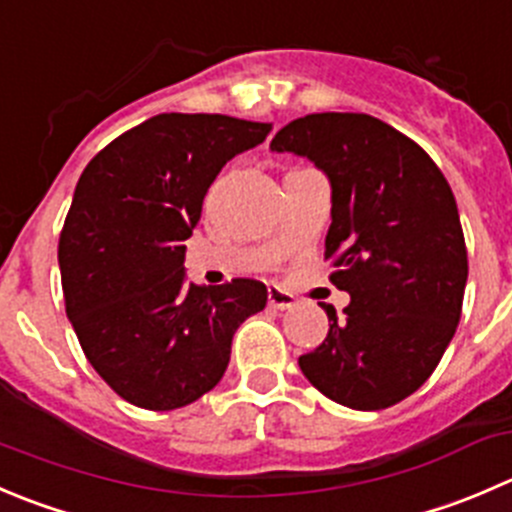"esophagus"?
<instances>
[{
  "instance_id": "obj_1",
  "label": "esophagus",
  "mask_w": 512,
  "mask_h": 512,
  "mask_svg": "<svg viewBox=\"0 0 512 512\" xmlns=\"http://www.w3.org/2000/svg\"><path fill=\"white\" fill-rule=\"evenodd\" d=\"M267 305H270L272 310H290V307L295 305V297H292L290 292L280 290V287H270V290H267Z\"/></svg>"
}]
</instances>
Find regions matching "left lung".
<instances>
[{"label":"left lung","instance_id":"obj_1","mask_svg":"<svg viewBox=\"0 0 512 512\" xmlns=\"http://www.w3.org/2000/svg\"><path fill=\"white\" fill-rule=\"evenodd\" d=\"M315 162L332 187L325 237L330 282L350 295L345 317L300 370L352 410L400 403L433 375L455 335L468 282L458 205L443 172L410 137L370 114L292 119L270 142Z\"/></svg>","mask_w":512,"mask_h":512}]
</instances>
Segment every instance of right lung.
<instances>
[{
    "label": "right lung",
    "instance_id": "add662e5",
    "mask_svg": "<svg viewBox=\"0 0 512 512\" xmlns=\"http://www.w3.org/2000/svg\"><path fill=\"white\" fill-rule=\"evenodd\" d=\"M272 124L157 114L84 167L59 235L67 317L89 365L127 403L177 410L210 393L232 335L267 305L257 280L185 282V240L222 167Z\"/></svg>",
    "mask_w": 512,
    "mask_h": 512
}]
</instances>
